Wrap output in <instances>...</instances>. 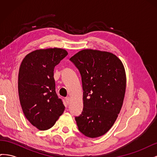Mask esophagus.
I'll list each match as a JSON object with an SVG mask.
<instances>
[{"mask_svg": "<svg viewBox=\"0 0 157 157\" xmlns=\"http://www.w3.org/2000/svg\"><path fill=\"white\" fill-rule=\"evenodd\" d=\"M65 101H66V103H67L68 105L69 104V103H70V98H69V97H67V98H65Z\"/></svg>", "mask_w": 157, "mask_h": 157, "instance_id": "1", "label": "esophagus"}]
</instances>
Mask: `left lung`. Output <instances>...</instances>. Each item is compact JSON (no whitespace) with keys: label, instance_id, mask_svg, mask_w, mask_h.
I'll use <instances>...</instances> for the list:
<instances>
[{"label":"left lung","instance_id":"1","mask_svg":"<svg viewBox=\"0 0 157 157\" xmlns=\"http://www.w3.org/2000/svg\"><path fill=\"white\" fill-rule=\"evenodd\" d=\"M82 78L83 109L75 121L78 130L94 138L107 133L115 123L124 101V67L108 52L86 49L69 59Z\"/></svg>","mask_w":157,"mask_h":157}]
</instances>
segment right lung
Wrapping results in <instances>:
<instances>
[{
    "instance_id": "add662e5",
    "label": "right lung",
    "mask_w": 157,
    "mask_h": 157,
    "mask_svg": "<svg viewBox=\"0 0 157 157\" xmlns=\"http://www.w3.org/2000/svg\"><path fill=\"white\" fill-rule=\"evenodd\" d=\"M61 48L40 49L27 54L18 75V92L27 119L40 130L53 126L65 106L56 92L55 66L67 56Z\"/></svg>"
}]
</instances>
